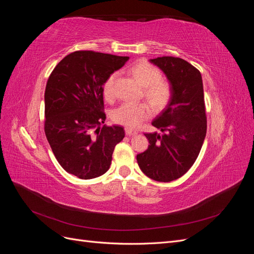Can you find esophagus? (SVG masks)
<instances>
[{
    "mask_svg": "<svg viewBox=\"0 0 254 254\" xmlns=\"http://www.w3.org/2000/svg\"><path fill=\"white\" fill-rule=\"evenodd\" d=\"M126 134L129 135V136H132V135H136L137 134V131H135V130H132L130 128H126Z\"/></svg>",
    "mask_w": 254,
    "mask_h": 254,
    "instance_id": "34e87169",
    "label": "esophagus"
}]
</instances>
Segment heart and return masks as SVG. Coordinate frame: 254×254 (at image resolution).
<instances>
[{"instance_id":"b5f03b06","label":"heart","mask_w":254,"mask_h":254,"mask_svg":"<svg viewBox=\"0 0 254 254\" xmlns=\"http://www.w3.org/2000/svg\"><path fill=\"white\" fill-rule=\"evenodd\" d=\"M128 74L143 87V95L147 99L153 110L160 112L164 110L173 97L171 83L161 79L162 74L160 70L148 63L147 60H137L128 67ZM117 75L111 74L104 83L103 91L107 101L114 98L113 84ZM151 108L146 103H126L123 104L112 112V120L118 124L128 128H135L142 122L150 118Z\"/></svg>"}]
</instances>
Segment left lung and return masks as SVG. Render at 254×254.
I'll use <instances>...</instances> for the list:
<instances>
[{"instance_id":"obj_1","label":"left lung","mask_w":254,"mask_h":254,"mask_svg":"<svg viewBox=\"0 0 254 254\" xmlns=\"http://www.w3.org/2000/svg\"><path fill=\"white\" fill-rule=\"evenodd\" d=\"M150 63L164 72L173 88L171 103L152 121L161 133H145L148 148L136 156L141 171L160 182L180 178L193 166L206 133L201 74L188 61L163 56Z\"/></svg>"}]
</instances>
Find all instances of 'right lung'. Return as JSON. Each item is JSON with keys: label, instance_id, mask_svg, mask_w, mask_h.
<instances>
[{"label": "right lung", "instance_id": "obj_1", "mask_svg": "<svg viewBox=\"0 0 254 254\" xmlns=\"http://www.w3.org/2000/svg\"><path fill=\"white\" fill-rule=\"evenodd\" d=\"M129 57L93 51L68 54L51 73L44 93V131L55 158L68 174L92 179L109 170L122 126H102L103 87Z\"/></svg>", "mask_w": 254, "mask_h": 254}]
</instances>
